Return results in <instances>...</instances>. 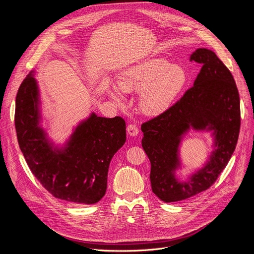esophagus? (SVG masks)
Segmentation results:
<instances>
[{
	"label": "esophagus",
	"mask_w": 254,
	"mask_h": 254,
	"mask_svg": "<svg viewBox=\"0 0 254 254\" xmlns=\"http://www.w3.org/2000/svg\"><path fill=\"white\" fill-rule=\"evenodd\" d=\"M127 129V133L131 136H135L138 134V127L135 125H132V124L128 125Z\"/></svg>",
	"instance_id": "esophagus-1"
}]
</instances>
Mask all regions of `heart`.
<instances>
[{
    "mask_svg": "<svg viewBox=\"0 0 254 254\" xmlns=\"http://www.w3.org/2000/svg\"><path fill=\"white\" fill-rule=\"evenodd\" d=\"M188 81L186 71L161 57L149 58L124 69L118 76L122 91H140L139 108L149 116L166 112L182 92ZM107 93L117 103L123 98L116 86H107Z\"/></svg>",
    "mask_w": 254,
    "mask_h": 254,
    "instance_id": "obj_1",
    "label": "heart"
}]
</instances>
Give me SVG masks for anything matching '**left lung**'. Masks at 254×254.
<instances>
[{"label": "left lung", "instance_id": "left-lung-1", "mask_svg": "<svg viewBox=\"0 0 254 254\" xmlns=\"http://www.w3.org/2000/svg\"><path fill=\"white\" fill-rule=\"evenodd\" d=\"M190 61L202 64L194 85L166 112L141 125V146L151 162L152 190L166 203L209 189L227 166L239 135L240 99L231 72L206 48L197 49ZM191 127L213 130L215 148L206 165L182 183L174 175L179 166L177 150Z\"/></svg>", "mask_w": 254, "mask_h": 254}]
</instances>
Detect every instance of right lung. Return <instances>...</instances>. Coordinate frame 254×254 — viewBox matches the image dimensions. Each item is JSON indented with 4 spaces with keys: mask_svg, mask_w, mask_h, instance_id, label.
<instances>
[{
    "mask_svg": "<svg viewBox=\"0 0 254 254\" xmlns=\"http://www.w3.org/2000/svg\"><path fill=\"white\" fill-rule=\"evenodd\" d=\"M39 121L38 85L29 73L16 96L15 127L31 172L55 198L97 203L106 191L111 161L126 142L125 120L92 113L77 126L63 149L52 148Z\"/></svg>",
    "mask_w": 254,
    "mask_h": 254,
    "instance_id": "1",
    "label": "right lung"
}]
</instances>
